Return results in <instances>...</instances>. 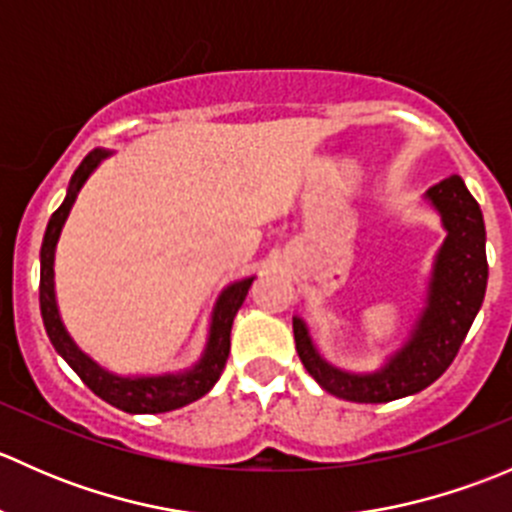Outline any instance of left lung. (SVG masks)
Here are the masks:
<instances>
[{"instance_id":"obj_1","label":"left lung","mask_w":512,"mask_h":512,"mask_svg":"<svg viewBox=\"0 0 512 512\" xmlns=\"http://www.w3.org/2000/svg\"><path fill=\"white\" fill-rule=\"evenodd\" d=\"M426 203L441 215L446 240L438 247L426 287V307L409 339L366 374L339 369L319 354L307 322L292 317L294 344L304 369L329 394L356 404H386L431 386L451 366L476 319L488 285L485 223L480 205L458 175L426 190Z\"/></svg>"}]
</instances>
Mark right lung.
I'll use <instances>...</instances> for the list:
<instances>
[{
	"mask_svg": "<svg viewBox=\"0 0 512 512\" xmlns=\"http://www.w3.org/2000/svg\"><path fill=\"white\" fill-rule=\"evenodd\" d=\"M111 151L106 148H94L79 168L74 170L66 188L64 203L59 205L54 215H51L49 225H46L44 242H41V277H39V304H41V319H44L46 334H49L54 349L64 356L66 364L81 376L86 386L101 396L106 404L116 406V409L126 411V414H165V411L183 409V406L193 404L200 396L208 394L215 384H218L220 374L225 369L227 354H230V329L232 319H235L237 309L245 302L247 292H250L255 277H245V280L230 282L223 292L215 299L213 314H210V329L208 342H205L203 354L195 361L190 369L170 371V374H136V376H121L113 371L103 369L96 364L89 354L81 352L79 344L71 339L66 332L64 322H61L59 304H56V287H54V257H56V242H59L61 230H64L66 218H69L71 208H74L76 198H79L81 188L91 173L103 163Z\"/></svg>",
	"mask_w": 512,
	"mask_h": 512,
	"instance_id": "add662e5",
	"label": "right lung"
}]
</instances>
